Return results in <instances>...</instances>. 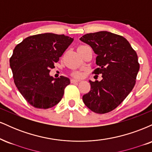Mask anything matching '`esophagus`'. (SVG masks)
<instances>
[{
    "instance_id": "34e87169",
    "label": "esophagus",
    "mask_w": 152,
    "mask_h": 152,
    "mask_svg": "<svg viewBox=\"0 0 152 152\" xmlns=\"http://www.w3.org/2000/svg\"><path fill=\"white\" fill-rule=\"evenodd\" d=\"M78 81H79V80H78V79H74V78H72V79L71 80V83H76V82H78Z\"/></svg>"
}]
</instances>
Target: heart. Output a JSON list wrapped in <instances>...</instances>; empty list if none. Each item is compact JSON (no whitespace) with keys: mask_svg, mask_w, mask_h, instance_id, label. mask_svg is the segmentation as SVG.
<instances>
[{"mask_svg":"<svg viewBox=\"0 0 152 152\" xmlns=\"http://www.w3.org/2000/svg\"><path fill=\"white\" fill-rule=\"evenodd\" d=\"M73 76H74V77H81V74L80 72H78V71H76V72L73 73Z\"/></svg>","mask_w":152,"mask_h":152,"instance_id":"1","label":"heart"}]
</instances>
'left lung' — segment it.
<instances>
[{
  "mask_svg": "<svg viewBox=\"0 0 152 152\" xmlns=\"http://www.w3.org/2000/svg\"><path fill=\"white\" fill-rule=\"evenodd\" d=\"M97 55L98 66L93 74H102V81H89L91 91L83 102L96 114L116 109L133 89L139 70L136 51L123 36L108 31L91 33L80 38Z\"/></svg>",
  "mask_w": 152,
  "mask_h": 152,
  "instance_id": "obj_1",
  "label": "left lung"
}]
</instances>
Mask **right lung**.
<instances>
[{
    "mask_svg": "<svg viewBox=\"0 0 152 152\" xmlns=\"http://www.w3.org/2000/svg\"><path fill=\"white\" fill-rule=\"evenodd\" d=\"M73 41L65 35L46 33L28 36L15 47L10 58L14 83L34 107L49 109L61 100L70 79L62 76L55 79L49 72Z\"/></svg>",
    "mask_w": 152,
    "mask_h": 152,
    "instance_id": "add662e5",
    "label": "right lung"
}]
</instances>
